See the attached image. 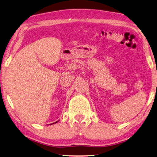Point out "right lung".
I'll return each mask as SVG.
<instances>
[{"instance_id":"add662e5","label":"right lung","mask_w":157,"mask_h":157,"mask_svg":"<svg viewBox=\"0 0 157 157\" xmlns=\"http://www.w3.org/2000/svg\"><path fill=\"white\" fill-rule=\"evenodd\" d=\"M57 122H58V121H57V122H55V123H57ZM53 124H54V123H53Z\"/></svg>"}]
</instances>
